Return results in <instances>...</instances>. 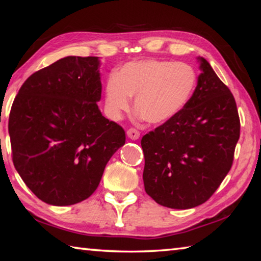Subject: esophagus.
<instances>
[{"mask_svg": "<svg viewBox=\"0 0 261 261\" xmlns=\"http://www.w3.org/2000/svg\"><path fill=\"white\" fill-rule=\"evenodd\" d=\"M126 136L132 140H137L140 137V134L139 131H137L136 129H129L126 131Z\"/></svg>", "mask_w": 261, "mask_h": 261, "instance_id": "obj_1", "label": "esophagus"}]
</instances>
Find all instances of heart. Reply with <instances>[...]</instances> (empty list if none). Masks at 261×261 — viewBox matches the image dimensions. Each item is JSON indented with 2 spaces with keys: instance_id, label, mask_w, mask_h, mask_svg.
Wrapping results in <instances>:
<instances>
[{
  "instance_id": "heart-1",
  "label": "heart",
  "mask_w": 261,
  "mask_h": 261,
  "mask_svg": "<svg viewBox=\"0 0 261 261\" xmlns=\"http://www.w3.org/2000/svg\"><path fill=\"white\" fill-rule=\"evenodd\" d=\"M197 86V73L187 63L144 60L123 65L105 86V108L108 117L120 120L135 108L151 124H163L182 112Z\"/></svg>"
}]
</instances>
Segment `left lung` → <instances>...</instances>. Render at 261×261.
I'll use <instances>...</instances> for the list:
<instances>
[{
    "label": "left lung",
    "mask_w": 261,
    "mask_h": 261,
    "mask_svg": "<svg viewBox=\"0 0 261 261\" xmlns=\"http://www.w3.org/2000/svg\"><path fill=\"white\" fill-rule=\"evenodd\" d=\"M189 103L141 139L145 191L158 204L188 210L204 204L230 170L240 139L235 99L204 57Z\"/></svg>",
    "instance_id": "obj_1"
}]
</instances>
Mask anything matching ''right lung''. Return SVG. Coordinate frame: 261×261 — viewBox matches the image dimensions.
Here are the masks:
<instances>
[{
	"label": "right lung",
	"instance_id": "obj_1",
	"mask_svg": "<svg viewBox=\"0 0 261 261\" xmlns=\"http://www.w3.org/2000/svg\"><path fill=\"white\" fill-rule=\"evenodd\" d=\"M100 59L67 56L21 85L9 116L12 161L39 199L69 206L87 199L125 132L102 116Z\"/></svg>",
	"mask_w": 261,
	"mask_h": 261
}]
</instances>
